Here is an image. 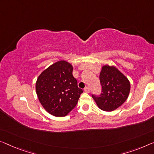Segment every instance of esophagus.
<instances>
[{
	"label": "esophagus",
	"instance_id": "esophagus-1",
	"mask_svg": "<svg viewBox=\"0 0 154 154\" xmlns=\"http://www.w3.org/2000/svg\"><path fill=\"white\" fill-rule=\"evenodd\" d=\"M84 92H86V93H90V89H89L88 86L84 88Z\"/></svg>",
	"mask_w": 154,
	"mask_h": 154
}]
</instances>
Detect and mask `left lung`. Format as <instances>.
Instances as JSON below:
<instances>
[{"instance_id":"1","label":"left lung","mask_w":154,"mask_h":154,"mask_svg":"<svg viewBox=\"0 0 154 154\" xmlns=\"http://www.w3.org/2000/svg\"><path fill=\"white\" fill-rule=\"evenodd\" d=\"M102 93L92 97L100 109L112 111L120 107L128 98L130 82L118 68L104 66L100 74Z\"/></svg>"}]
</instances>
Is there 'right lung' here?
I'll return each instance as SVG.
<instances>
[{
    "instance_id": "add662e5",
    "label": "right lung",
    "mask_w": 154,
    "mask_h": 154,
    "mask_svg": "<svg viewBox=\"0 0 154 154\" xmlns=\"http://www.w3.org/2000/svg\"><path fill=\"white\" fill-rule=\"evenodd\" d=\"M73 68L59 61L41 72L36 83L39 102L48 113L57 117L67 116L77 104L83 93L72 75Z\"/></svg>"
}]
</instances>
